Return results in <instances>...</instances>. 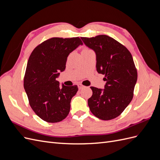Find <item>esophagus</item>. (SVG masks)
I'll return each instance as SVG.
<instances>
[{"mask_svg":"<svg viewBox=\"0 0 160 160\" xmlns=\"http://www.w3.org/2000/svg\"><path fill=\"white\" fill-rule=\"evenodd\" d=\"M83 88V86L81 84H79V85H78V88H79V89H81Z\"/></svg>","mask_w":160,"mask_h":160,"instance_id":"obj_1","label":"esophagus"}]
</instances>
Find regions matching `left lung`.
Returning <instances> with one entry per match:
<instances>
[{"mask_svg": "<svg viewBox=\"0 0 160 160\" xmlns=\"http://www.w3.org/2000/svg\"><path fill=\"white\" fill-rule=\"evenodd\" d=\"M85 45L96 55V68L105 75V89L91 87L93 95L88 99L90 111L102 120L113 119L132 101L138 79L132 54L126 47L108 35L81 37Z\"/></svg>", "mask_w": 160, "mask_h": 160, "instance_id": "left-lung-1", "label": "left lung"}]
</instances>
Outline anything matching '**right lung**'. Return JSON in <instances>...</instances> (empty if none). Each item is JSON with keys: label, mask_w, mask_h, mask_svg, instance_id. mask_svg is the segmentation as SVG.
I'll use <instances>...</instances> for the list:
<instances>
[{"label": "right lung", "mask_w": 160, "mask_h": 160, "mask_svg": "<svg viewBox=\"0 0 160 160\" xmlns=\"http://www.w3.org/2000/svg\"><path fill=\"white\" fill-rule=\"evenodd\" d=\"M82 45L79 37H53L38 45L29 57L24 88L34 112L47 122H61L69 113L78 88L61 87L56 79L65 69L67 57Z\"/></svg>", "instance_id": "obj_1"}]
</instances>
